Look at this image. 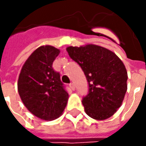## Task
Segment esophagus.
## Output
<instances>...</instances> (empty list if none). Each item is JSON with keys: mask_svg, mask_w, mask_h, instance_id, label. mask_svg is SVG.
Wrapping results in <instances>:
<instances>
[{"mask_svg": "<svg viewBox=\"0 0 146 146\" xmlns=\"http://www.w3.org/2000/svg\"><path fill=\"white\" fill-rule=\"evenodd\" d=\"M70 88L72 89V90H75V85H74V84L73 83H70Z\"/></svg>", "mask_w": 146, "mask_h": 146, "instance_id": "obj_1", "label": "esophagus"}]
</instances>
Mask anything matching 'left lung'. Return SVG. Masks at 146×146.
<instances>
[{"mask_svg":"<svg viewBox=\"0 0 146 146\" xmlns=\"http://www.w3.org/2000/svg\"><path fill=\"white\" fill-rule=\"evenodd\" d=\"M79 64L88 82V95L83 98L85 113L97 120L108 119L120 107L127 90V72L114 52L98 45L66 48Z\"/></svg>","mask_w":146,"mask_h":146,"instance_id":"8db88e82","label":"left lung"}]
</instances>
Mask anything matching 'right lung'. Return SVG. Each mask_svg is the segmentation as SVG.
I'll return each mask as SVG.
<instances>
[{"label": "right lung", "instance_id": "obj_1", "mask_svg": "<svg viewBox=\"0 0 146 146\" xmlns=\"http://www.w3.org/2000/svg\"><path fill=\"white\" fill-rule=\"evenodd\" d=\"M59 53L51 45L39 47L25 62L19 76L18 92L24 106L44 120L58 118L68 102L60 74L52 68Z\"/></svg>", "mask_w": 146, "mask_h": 146}]
</instances>
